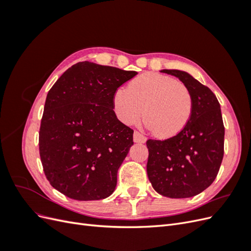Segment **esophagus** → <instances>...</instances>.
Instances as JSON below:
<instances>
[{
    "label": "esophagus",
    "instance_id": "34e87169",
    "mask_svg": "<svg viewBox=\"0 0 251 251\" xmlns=\"http://www.w3.org/2000/svg\"><path fill=\"white\" fill-rule=\"evenodd\" d=\"M147 138L144 137V135H142L141 133H139L138 131H135L134 132V141L137 142V143H144L146 142Z\"/></svg>",
    "mask_w": 251,
    "mask_h": 251
}]
</instances>
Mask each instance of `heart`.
<instances>
[{
    "label": "heart",
    "instance_id": "heart-1",
    "mask_svg": "<svg viewBox=\"0 0 251 251\" xmlns=\"http://www.w3.org/2000/svg\"><path fill=\"white\" fill-rule=\"evenodd\" d=\"M116 117L126 126L137 125L142 114L146 125L160 138L179 134L188 124L193 98L188 89L173 77L144 73L118 89L113 96Z\"/></svg>",
    "mask_w": 251,
    "mask_h": 251
}]
</instances>
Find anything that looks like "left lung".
Wrapping results in <instances>:
<instances>
[{
	"label": "left lung",
	"mask_w": 251,
	"mask_h": 251,
	"mask_svg": "<svg viewBox=\"0 0 251 251\" xmlns=\"http://www.w3.org/2000/svg\"><path fill=\"white\" fill-rule=\"evenodd\" d=\"M178 77L193 98L188 124L165 140L149 139L147 172L155 191L169 198H189L206 189L219 173L224 155V125L216 95L191 74L161 70Z\"/></svg>",
	"instance_id": "8db88e82"
}]
</instances>
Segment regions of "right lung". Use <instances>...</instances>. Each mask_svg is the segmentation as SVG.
<instances>
[{"label":"right lung","instance_id":"obj_1","mask_svg":"<svg viewBox=\"0 0 251 251\" xmlns=\"http://www.w3.org/2000/svg\"><path fill=\"white\" fill-rule=\"evenodd\" d=\"M137 74L81 62L69 68L47 94L39 146L50 184L74 200L107 198L133 146L131 127L113 110L117 89Z\"/></svg>","mask_w":251,"mask_h":251}]
</instances>
